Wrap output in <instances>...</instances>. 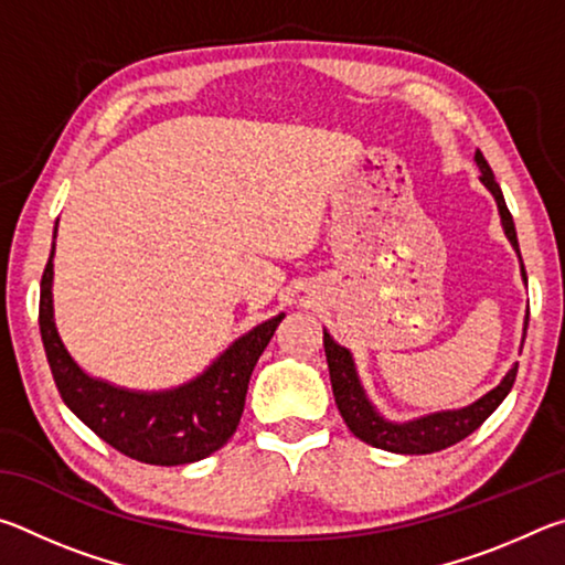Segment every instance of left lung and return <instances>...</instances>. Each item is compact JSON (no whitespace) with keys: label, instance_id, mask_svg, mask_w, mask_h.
<instances>
[{"label":"left lung","instance_id":"obj_1","mask_svg":"<svg viewBox=\"0 0 565 565\" xmlns=\"http://www.w3.org/2000/svg\"><path fill=\"white\" fill-rule=\"evenodd\" d=\"M473 159L478 169H481L483 186L491 191L495 199V206H499L501 226L505 232V238H509L511 246L515 248V254H519L521 276L525 281L519 236H515L513 216L509 212V206H505L503 191L499 184H495L493 171L489 167V161L483 159L481 151H476ZM525 329H529V311H525V321H523V339H525ZM523 339H521V349H523ZM323 349H327L333 398H337L339 414L343 416V420H347L349 431L356 438H361L363 444L384 448V451H391V454H408V456L444 451V448L463 441L466 436H471L476 428L501 406V401L509 396V391L515 381V371H519V361H515L509 369V374L501 379L499 386L491 388L489 394H483L481 398H476L473 404H468L463 408L436 411V414H426L411 420H388L386 416H381L379 408L369 401L366 388L361 386V379H359V371H356V363H353L351 351L333 341L327 329H323Z\"/></svg>","mask_w":565,"mask_h":565}]
</instances>
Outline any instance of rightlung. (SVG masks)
<instances>
[{
	"label": "right lung",
	"mask_w": 565,
	"mask_h": 565,
	"mask_svg": "<svg viewBox=\"0 0 565 565\" xmlns=\"http://www.w3.org/2000/svg\"><path fill=\"white\" fill-rule=\"evenodd\" d=\"M52 284L54 244L40 291L42 343L62 401L102 441L134 461L179 466L202 461L232 438L244 414L248 379L284 313L238 337L186 384L164 391H134L89 376L72 359L54 323Z\"/></svg>",
	"instance_id": "1"
}]
</instances>
